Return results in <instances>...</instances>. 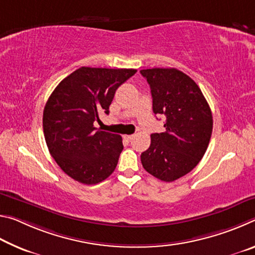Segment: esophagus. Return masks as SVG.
Returning <instances> with one entry per match:
<instances>
[{
	"label": "esophagus",
	"mask_w": 255,
	"mask_h": 255,
	"mask_svg": "<svg viewBox=\"0 0 255 255\" xmlns=\"http://www.w3.org/2000/svg\"><path fill=\"white\" fill-rule=\"evenodd\" d=\"M132 137H133V135H125V136H124L125 139H127V140L132 139Z\"/></svg>",
	"instance_id": "esophagus-1"
}]
</instances>
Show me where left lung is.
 Segmentation results:
<instances>
[{"label":"left lung","instance_id":"left-lung-1","mask_svg":"<svg viewBox=\"0 0 255 255\" xmlns=\"http://www.w3.org/2000/svg\"><path fill=\"white\" fill-rule=\"evenodd\" d=\"M140 74L150 86L154 114L165 117V131L150 135L140 161L149 174L172 182L195 169L205 155L213 115L199 86L183 72L148 68Z\"/></svg>","mask_w":255,"mask_h":255}]
</instances>
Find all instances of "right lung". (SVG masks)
I'll return each instance as SVG.
<instances>
[{"mask_svg":"<svg viewBox=\"0 0 255 255\" xmlns=\"http://www.w3.org/2000/svg\"><path fill=\"white\" fill-rule=\"evenodd\" d=\"M137 71L132 68L81 67L50 94L42 127L49 153L75 181L97 184L117 166L124 148L117 133L97 130L99 114L109 115L117 89Z\"/></svg>","mask_w":255,"mask_h":255,"instance_id":"right-lung-1","label":"right lung"}]
</instances>
